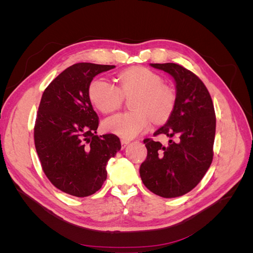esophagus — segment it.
Wrapping results in <instances>:
<instances>
[{"label": "esophagus", "instance_id": "esophagus-1", "mask_svg": "<svg viewBox=\"0 0 253 253\" xmlns=\"http://www.w3.org/2000/svg\"><path fill=\"white\" fill-rule=\"evenodd\" d=\"M121 149H125L127 144H129V140L126 139H121Z\"/></svg>", "mask_w": 253, "mask_h": 253}]
</instances>
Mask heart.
Returning <instances> with one entry per match:
<instances>
[{
	"label": "heart",
	"instance_id": "b5f03b06",
	"mask_svg": "<svg viewBox=\"0 0 253 253\" xmlns=\"http://www.w3.org/2000/svg\"><path fill=\"white\" fill-rule=\"evenodd\" d=\"M119 88L103 77L95 78L88 86V97L95 108L109 114L120 108L124 96L135 95L132 112L119 113L106 118L103 127L122 138L132 139L150 127L151 118L160 122L170 116L175 105V94L163 84L158 74L147 67H132L119 75Z\"/></svg>",
	"mask_w": 253,
	"mask_h": 253
}]
</instances>
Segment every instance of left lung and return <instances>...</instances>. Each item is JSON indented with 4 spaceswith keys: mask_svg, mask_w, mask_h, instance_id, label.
I'll list each match as a JSON object with an SVG mask.
<instances>
[{
    "mask_svg": "<svg viewBox=\"0 0 253 253\" xmlns=\"http://www.w3.org/2000/svg\"><path fill=\"white\" fill-rule=\"evenodd\" d=\"M150 65L171 75L176 87L174 109L154 136L164 134L176 140L164 145L144 139L148 155L139 173L151 192L178 197L197 186L212 163L215 112L208 89L195 74L175 63Z\"/></svg>",
    "mask_w": 253,
    "mask_h": 253,
    "instance_id": "1",
    "label": "left lung"
}]
</instances>
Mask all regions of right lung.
Masks as SVG:
<instances>
[{
  "mask_svg": "<svg viewBox=\"0 0 253 253\" xmlns=\"http://www.w3.org/2000/svg\"><path fill=\"white\" fill-rule=\"evenodd\" d=\"M115 65L76 63L45 88L35 125V145L53 186L77 197L94 194L106 179L109 159L121 149L116 135H97L99 120L88 97L98 74Z\"/></svg>",
  "mask_w": 253,
  "mask_h": 253,
  "instance_id": "1",
  "label": "right lung"
}]
</instances>
